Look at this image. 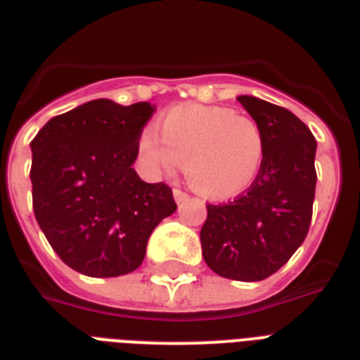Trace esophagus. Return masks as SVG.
<instances>
[{"mask_svg": "<svg viewBox=\"0 0 360 360\" xmlns=\"http://www.w3.org/2000/svg\"><path fill=\"white\" fill-rule=\"evenodd\" d=\"M174 198H175V202H177V203H183V202H186V200H188V194H186V192H183V191H179V188H175Z\"/></svg>", "mask_w": 360, "mask_h": 360, "instance_id": "obj_1", "label": "esophagus"}]
</instances>
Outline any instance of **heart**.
Instances as JSON below:
<instances>
[{
  "mask_svg": "<svg viewBox=\"0 0 360 360\" xmlns=\"http://www.w3.org/2000/svg\"><path fill=\"white\" fill-rule=\"evenodd\" d=\"M157 129L162 141L149 130L140 136L143 160L160 172L183 162L186 183L205 200H233L254 185L263 166L262 129L226 106L179 104L160 117Z\"/></svg>",
  "mask_w": 360,
  "mask_h": 360,
  "instance_id": "heart-1",
  "label": "heart"
}]
</instances>
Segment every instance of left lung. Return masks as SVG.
Returning <instances> with one entry per match:
<instances>
[{
	"mask_svg": "<svg viewBox=\"0 0 360 360\" xmlns=\"http://www.w3.org/2000/svg\"><path fill=\"white\" fill-rule=\"evenodd\" d=\"M262 129L263 166L237 200L207 205L200 231L211 271L257 282L288 263L307 237L316 194V138L290 110L252 95L237 97Z\"/></svg>",
	"mask_w": 360,
	"mask_h": 360,
	"instance_id": "1",
	"label": "left lung"
}]
</instances>
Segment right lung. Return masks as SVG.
<instances>
[{"mask_svg": "<svg viewBox=\"0 0 360 360\" xmlns=\"http://www.w3.org/2000/svg\"><path fill=\"white\" fill-rule=\"evenodd\" d=\"M155 104L97 98L56 115L31 141L33 211L61 259L95 278L129 274L158 222L175 213L164 183L132 168Z\"/></svg>", "mask_w": 360, "mask_h": 360, "instance_id": "obj_1", "label": "right lung"}]
</instances>
